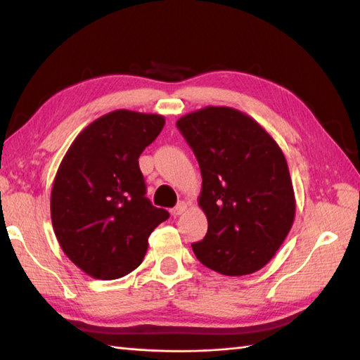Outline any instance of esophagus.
Listing matches in <instances>:
<instances>
[{
  "label": "esophagus",
  "instance_id": "1",
  "mask_svg": "<svg viewBox=\"0 0 360 360\" xmlns=\"http://www.w3.org/2000/svg\"><path fill=\"white\" fill-rule=\"evenodd\" d=\"M187 202L186 201H179L178 204H176V207H173L170 212H172V215L173 217H179V215H182V213L186 212V209H187Z\"/></svg>",
  "mask_w": 360,
  "mask_h": 360
}]
</instances>
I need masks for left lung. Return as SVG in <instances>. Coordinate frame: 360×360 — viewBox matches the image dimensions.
I'll use <instances>...</instances> for the list:
<instances>
[{
	"label": "left lung",
	"instance_id": "left-lung-1",
	"mask_svg": "<svg viewBox=\"0 0 360 360\" xmlns=\"http://www.w3.org/2000/svg\"><path fill=\"white\" fill-rule=\"evenodd\" d=\"M176 127L201 168L207 217L196 258L223 275H248L271 262L295 217L289 168L278 143L248 114L205 106Z\"/></svg>",
	"mask_w": 360,
	"mask_h": 360
}]
</instances>
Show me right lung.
<instances>
[{
	"mask_svg": "<svg viewBox=\"0 0 360 360\" xmlns=\"http://www.w3.org/2000/svg\"><path fill=\"white\" fill-rule=\"evenodd\" d=\"M165 125L164 116L117 110L75 137L51 193L53 232L63 252L94 278L134 271L148 236L170 213L145 193L139 156Z\"/></svg>",
	"mask_w": 360,
	"mask_h": 360,
	"instance_id": "add662e5",
	"label": "right lung"
}]
</instances>
